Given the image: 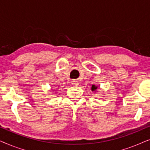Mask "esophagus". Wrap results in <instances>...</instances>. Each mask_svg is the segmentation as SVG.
<instances>
[{
  "label": "esophagus",
  "mask_w": 150,
  "mask_h": 150,
  "mask_svg": "<svg viewBox=\"0 0 150 150\" xmlns=\"http://www.w3.org/2000/svg\"><path fill=\"white\" fill-rule=\"evenodd\" d=\"M71 84H72L74 86H78V85H79V83H78L77 81H74L71 82Z\"/></svg>",
  "instance_id": "1"
}]
</instances>
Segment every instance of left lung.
Masks as SVG:
<instances>
[{
	"instance_id": "left-lung-1",
	"label": "left lung",
	"mask_w": 150,
	"mask_h": 150,
	"mask_svg": "<svg viewBox=\"0 0 150 150\" xmlns=\"http://www.w3.org/2000/svg\"><path fill=\"white\" fill-rule=\"evenodd\" d=\"M98 89V86H96L95 85H93L91 87V90L93 91H96V89Z\"/></svg>"
}]
</instances>
